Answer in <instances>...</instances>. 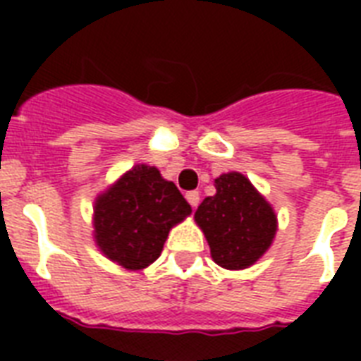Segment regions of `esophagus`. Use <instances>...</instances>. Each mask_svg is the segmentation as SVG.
Instances as JSON below:
<instances>
[{"instance_id":"esophagus-1","label":"esophagus","mask_w":361,"mask_h":361,"mask_svg":"<svg viewBox=\"0 0 361 361\" xmlns=\"http://www.w3.org/2000/svg\"><path fill=\"white\" fill-rule=\"evenodd\" d=\"M185 198H187V202L192 206V209L197 208L198 202H200V195H198V191H189L185 195Z\"/></svg>"}]
</instances>
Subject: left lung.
<instances>
[{"instance_id": "left-lung-1", "label": "left lung", "mask_w": 361, "mask_h": 361, "mask_svg": "<svg viewBox=\"0 0 361 361\" xmlns=\"http://www.w3.org/2000/svg\"><path fill=\"white\" fill-rule=\"evenodd\" d=\"M215 264L225 269H245L264 257L277 234L271 204L241 172L215 178V195L195 212Z\"/></svg>"}]
</instances>
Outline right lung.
<instances>
[{
	"label": "right lung",
	"mask_w": 361,
	"mask_h": 361,
	"mask_svg": "<svg viewBox=\"0 0 361 361\" xmlns=\"http://www.w3.org/2000/svg\"><path fill=\"white\" fill-rule=\"evenodd\" d=\"M191 212L174 181L135 164L95 198L93 240L109 260L138 271L157 260L169 232Z\"/></svg>",
	"instance_id": "1"
}]
</instances>
